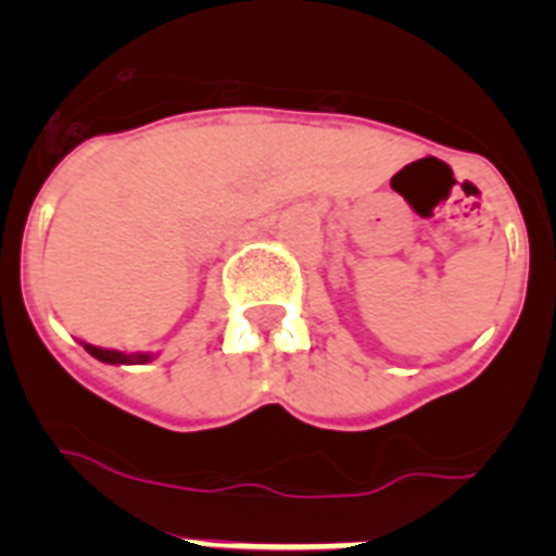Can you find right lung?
<instances>
[{"instance_id":"1","label":"right lung","mask_w":556,"mask_h":556,"mask_svg":"<svg viewBox=\"0 0 556 556\" xmlns=\"http://www.w3.org/2000/svg\"><path fill=\"white\" fill-rule=\"evenodd\" d=\"M83 348H86L94 358L105 362V365H147V362L155 358V353H122V351H111V348L88 345V342H83Z\"/></svg>"}]
</instances>
